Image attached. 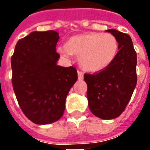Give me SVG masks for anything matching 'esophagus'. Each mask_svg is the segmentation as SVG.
<instances>
[{
  "label": "esophagus",
  "instance_id": "esophagus-1",
  "mask_svg": "<svg viewBox=\"0 0 150 150\" xmlns=\"http://www.w3.org/2000/svg\"><path fill=\"white\" fill-rule=\"evenodd\" d=\"M78 79L79 80H83V73L78 71Z\"/></svg>",
  "mask_w": 150,
  "mask_h": 150
}]
</instances>
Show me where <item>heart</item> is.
Segmentation results:
<instances>
[{
    "mask_svg": "<svg viewBox=\"0 0 150 150\" xmlns=\"http://www.w3.org/2000/svg\"><path fill=\"white\" fill-rule=\"evenodd\" d=\"M119 42L111 34L89 32L72 36L67 45L58 47V52L66 59L78 56L82 68L89 72H98L107 68L116 58Z\"/></svg>",
    "mask_w": 150,
    "mask_h": 150,
    "instance_id": "heart-1",
    "label": "heart"
}]
</instances>
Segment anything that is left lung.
Instances as JSON below:
<instances>
[{"label": "left lung", "instance_id": "1", "mask_svg": "<svg viewBox=\"0 0 150 150\" xmlns=\"http://www.w3.org/2000/svg\"><path fill=\"white\" fill-rule=\"evenodd\" d=\"M119 42V51L107 68L94 75L85 74L89 109L103 120L116 118L124 112L137 85V53L129 35L106 30Z\"/></svg>", "mask_w": 150, "mask_h": 150}]
</instances>
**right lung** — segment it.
<instances>
[{"label": "right lung", "instance_id": "obj_1", "mask_svg": "<svg viewBox=\"0 0 150 150\" xmlns=\"http://www.w3.org/2000/svg\"><path fill=\"white\" fill-rule=\"evenodd\" d=\"M59 39L56 31L31 32L18 41L12 56V83L19 106L38 125L62 117L67 96L78 79L75 67L57 64Z\"/></svg>", "mask_w": 150, "mask_h": 150}]
</instances>
